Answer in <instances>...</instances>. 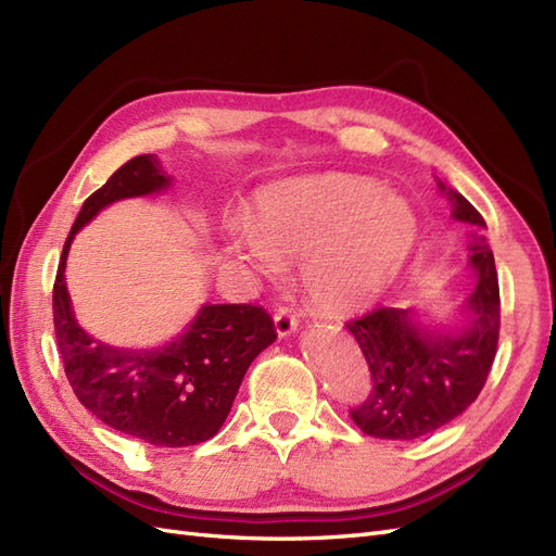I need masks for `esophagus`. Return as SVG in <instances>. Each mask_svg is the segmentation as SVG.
Wrapping results in <instances>:
<instances>
[{
	"label": "esophagus",
	"instance_id": "34e87169",
	"mask_svg": "<svg viewBox=\"0 0 556 556\" xmlns=\"http://www.w3.org/2000/svg\"><path fill=\"white\" fill-rule=\"evenodd\" d=\"M274 320H276V332H278V337H290V334L294 332V329H296V325H299L296 313L290 311V308L276 311Z\"/></svg>",
	"mask_w": 556,
	"mask_h": 556
}]
</instances>
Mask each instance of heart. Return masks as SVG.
I'll list each match as a JSON object with an SVG mask.
<instances>
[{
    "mask_svg": "<svg viewBox=\"0 0 556 556\" xmlns=\"http://www.w3.org/2000/svg\"><path fill=\"white\" fill-rule=\"evenodd\" d=\"M421 233L414 205L371 177L332 173L260 193L231 250L268 278L302 260V288L325 313L363 311L393 288Z\"/></svg>",
    "mask_w": 556,
    "mask_h": 556,
    "instance_id": "heart-1",
    "label": "heart"
}]
</instances>
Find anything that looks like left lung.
Instances as JSON below:
<instances>
[{"label":"left lung","instance_id":"left-lung-1","mask_svg":"<svg viewBox=\"0 0 556 556\" xmlns=\"http://www.w3.org/2000/svg\"><path fill=\"white\" fill-rule=\"evenodd\" d=\"M444 189V185H440ZM454 219L486 227L475 205L448 191ZM477 274L460 332H426L402 308H374L346 323L371 374L367 400L351 409L365 434L379 440H416L454 421L482 393L501 334V292L493 252L484 236L470 243Z\"/></svg>","mask_w":556,"mask_h":556}]
</instances>
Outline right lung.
Here are the masks:
<instances>
[{
	"mask_svg": "<svg viewBox=\"0 0 556 556\" xmlns=\"http://www.w3.org/2000/svg\"><path fill=\"white\" fill-rule=\"evenodd\" d=\"M168 185L159 161L142 154L124 163L84 201L60 254L53 325L67 381L84 407L130 438L175 448L215 438L252 359L278 334L271 315L254 304L203 306L187 332L152 351L108 346L74 320L65 288V260L74 233L110 203L147 197Z\"/></svg>",
	"mask_w": 556,
	"mask_h": 556,
	"instance_id": "obj_1",
	"label": "right lung"
}]
</instances>
